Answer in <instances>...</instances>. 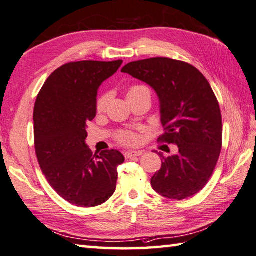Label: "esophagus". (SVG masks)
Wrapping results in <instances>:
<instances>
[{
  "mask_svg": "<svg viewBox=\"0 0 256 256\" xmlns=\"http://www.w3.org/2000/svg\"><path fill=\"white\" fill-rule=\"evenodd\" d=\"M142 154V150H127L124 152V158H136V156H140Z\"/></svg>",
  "mask_w": 256,
  "mask_h": 256,
  "instance_id": "obj_1",
  "label": "esophagus"
}]
</instances>
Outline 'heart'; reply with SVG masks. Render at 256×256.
Wrapping results in <instances>:
<instances>
[{"label":"heart","instance_id":"b5f03b06","mask_svg":"<svg viewBox=\"0 0 256 256\" xmlns=\"http://www.w3.org/2000/svg\"><path fill=\"white\" fill-rule=\"evenodd\" d=\"M142 92H150V90L147 88L146 86H142V85H135V86H132L128 90L127 98L134 96H136V94H140ZM109 98H110L109 94H102L101 96L98 98L96 106L98 112H103L106 109ZM118 140H119L120 142H122V144L132 145V144H135V142H137L138 138H137L136 134L130 132H124L119 134Z\"/></svg>","mask_w":256,"mask_h":256}]
</instances>
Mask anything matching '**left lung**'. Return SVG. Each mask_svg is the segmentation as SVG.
I'll use <instances>...</instances> for the list:
<instances>
[{"instance_id":"obj_1","label":"left lung","mask_w":256,"mask_h":256,"mask_svg":"<svg viewBox=\"0 0 256 256\" xmlns=\"http://www.w3.org/2000/svg\"><path fill=\"white\" fill-rule=\"evenodd\" d=\"M121 72L156 92L165 130L160 140L178 146L174 155L160 153L162 168L152 178L153 189L173 200L198 194L212 176L222 140L220 108L207 78L194 66L166 57L128 62Z\"/></svg>"}]
</instances>
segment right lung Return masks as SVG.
Listing matches in <instances>:
<instances>
[{
  "mask_svg": "<svg viewBox=\"0 0 256 256\" xmlns=\"http://www.w3.org/2000/svg\"><path fill=\"white\" fill-rule=\"evenodd\" d=\"M122 60L73 62L52 72L34 110V148L42 171L62 199L78 207L104 204L114 194L124 158L119 150L88 148L86 127L96 114L100 85Z\"/></svg>",
  "mask_w": 256,
  "mask_h": 256,
  "instance_id": "right-lung-1",
  "label": "right lung"
}]
</instances>
